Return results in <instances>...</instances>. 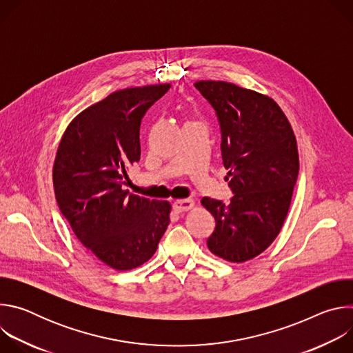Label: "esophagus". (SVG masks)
<instances>
[{"label":"esophagus","mask_w":353,"mask_h":353,"mask_svg":"<svg viewBox=\"0 0 353 353\" xmlns=\"http://www.w3.org/2000/svg\"><path fill=\"white\" fill-rule=\"evenodd\" d=\"M173 208L176 212H185V211H190L194 208V201L192 199H177L174 201L173 204Z\"/></svg>","instance_id":"esophagus-1"}]
</instances>
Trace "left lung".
Returning <instances> with one entry per match:
<instances>
[{"label": "left lung", "mask_w": 353, "mask_h": 353, "mask_svg": "<svg viewBox=\"0 0 353 353\" xmlns=\"http://www.w3.org/2000/svg\"><path fill=\"white\" fill-rule=\"evenodd\" d=\"M194 86L214 110L222 132V161L233 191L229 204L204 196L216 226L211 253L244 263L260 256L279 234L299 173L296 137L274 99L225 81Z\"/></svg>", "instance_id": "1"}]
</instances>
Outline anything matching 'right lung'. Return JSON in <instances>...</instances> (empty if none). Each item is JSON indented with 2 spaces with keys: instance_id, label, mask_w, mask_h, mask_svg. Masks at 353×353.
I'll return each instance as SVG.
<instances>
[{
  "instance_id": "1",
  "label": "right lung",
  "mask_w": 353,
  "mask_h": 353,
  "mask_svg": "<svg viewBox=\"0 0 353 353\" xmlns=\"http://www.w3.org/2000/svg\"><path fill=\"white\" fill-rule=\"evenodd\" d=\"M170 83L127 88L81 112L64 131L53 166L56 199L79 241L116 271L155 254L170 222L168 201L123 188L141 159V123Z\"/></svg>"
}]
</instances>
